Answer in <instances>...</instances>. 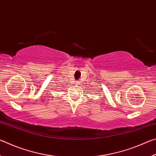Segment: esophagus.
<instances>
[{"label":"esophagus","mask_w":156,"mask_h":156,"mask_svg":"<svg viewBox=\"0 0 156 156\" xmlns=\"http://www.w3.org/2000/svg\"><path fill=\"white\" fill-rule=\"evenodd\" d=\"M77 83H78V82H77Z\"/></svg>","instance_id":"34e87169"}]
</instances>
